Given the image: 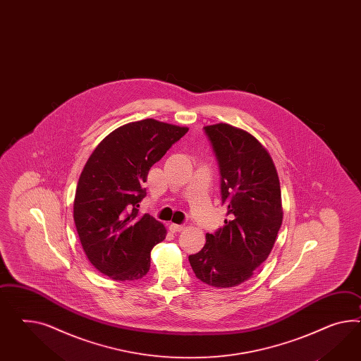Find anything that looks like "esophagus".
I'll use <instances>...</instances> for the list:
<instances>
[{
    "label": "esophagus",
    "mask_w": 361,
    "mask_h": 361,
    "mask_svg": "<svg viewBox=\"0 0 361 361\" xmlns=\"http://www.w3.org/2000/svg\"><path fill=\"white\" fill-rule=\"evenodd\" d=\"M184 228H185L184 224H172L169 226V230H171L172 233H180V231H183Z\"/></svg>",
    "instance_id": "34e87169"
}]
</instances>
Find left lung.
Returning <instances> with one entry per match:
<instances>
[{
  "label": "left lung",
  "mask_w": 361,
  "mask_h": 361,
  "mask_svg": "<svg viewBox=\"0 0 361 361\" xmlns=\"http://www.w3.org/2000/svg\"><path fill=\"white\" fill-rule=\"evenodd\" d=\"M204 130L219 166L227 219L206 234L189 263L202 283L233 288L251 279L272 251L283 224L280 180L268 151L247 131L227 123Z\"/></svg>",
  "instance_id": "obj_1"
}]
</instances>
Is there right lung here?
<instances>
[{"label":"right lung","instance_id":"1","mask_svg":"<svg viewBox=\"0 0 361 361\" xmlns=\"http://www.w3.org/2000/svg\"><path fill=\"white\" fill-rule=\"evenodd\" d=\"M188 127L152 118L110 133L84 166L73 202V219L89 262L117 281L146 276L151 250L166 239V227L149 214H137L146 197L143 184Z\"/></svg>","mask_w":361,"mask_h":361}]
</instances>
